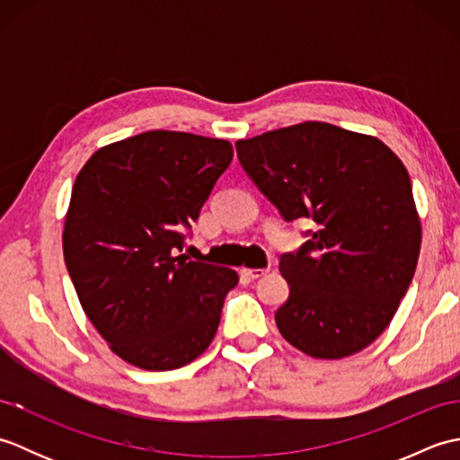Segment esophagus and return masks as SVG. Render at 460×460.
<instances>
[{"instance_id": "34e87169", "label": "esophagus", "mask_w": 460, "mask_h": 460, "mask_svg": "<svg viewBox=\"0 0 460 460\" xmlns=\"http://www.w3.org/2000/svg\"><path fill=\"white\" fill-rule=\"evenodd\" d=\"M269 272V269H241V275L247 279H261L265 277Z\"/></svg>"}]
</instances>
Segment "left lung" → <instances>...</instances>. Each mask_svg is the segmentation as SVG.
Segmentation results:
<instances>
[{"label": "left lung", "instance_id": "obj_1", "mask_svg": "<svg viewBox=\"0 0 460 460\" xmlns=\"http://www.w3.org/2000/svg\"><path fill=\"white\" fill-rule=\"evenodd\" d=\"M235 148L285 221L316 223L279 262L290 287L275 312L282 338L320 359L358 354L389 326L415 275L421 221L405 165L374 136L328 122L265 132Z\"/></svg>", "mask_w": 460, "mask_h": 460}]
</instances>
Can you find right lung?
Instances as JSON below:
<instances>
[{"mask_svg": "<svg viewBox=\"0 0 460 460\" xmlns=\"http://www.w3.org/2000/svg\"><path fill=\"white\" fill-rule=\"evenodd\" d=\"M231 160L227 140L152 130L104 146L76 175L65 265L93 326L136 367H181L217 332L237 272L178 251Z\"/></svg>", "mask_w": 460, "mask_h": 460, "instance_id": "obj_1", "label": "right lung"}]
</instances>
